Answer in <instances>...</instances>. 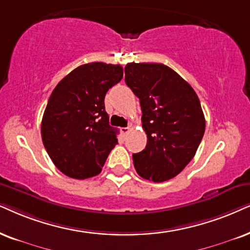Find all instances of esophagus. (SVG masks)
I'll return each mask as SVG.
<instances>
[{
    "instance_id": "obj_1",
    "label": "esophagus",
    "mask_w": 250,
    "mask_h": 250,
    "mask_svg": "<svg viewBox=\"0 0 250 250\" xmlns=\"http://www.w3.org/2000/svg\"><path fill=\"white\" fill-rule=\"evenodd\" d=\"M129 130H130V129H129V128H121V129H120V131H121V134H122L123 137H125V136L128 135Z\"/></svg>"
}]
</instances>
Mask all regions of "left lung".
<instances>
[{
  "label": "left lung",
  "mask_w": 250,
  "mask_h": 250,
  "mask_svg": "<svg viewBox=\"0 0 250 250\" xmlns=\"http://www.w3.org/2000/svg\"><path fill=\"white\" fill-rule=\"evenodd\" d=\"M125 84L140 98L146 146L132 154L136 172L153 182L173 179L194 158L205 131L200 99L162 63H128Z\"/></svg>",
  "instance_id": "1"
}]
</instances>
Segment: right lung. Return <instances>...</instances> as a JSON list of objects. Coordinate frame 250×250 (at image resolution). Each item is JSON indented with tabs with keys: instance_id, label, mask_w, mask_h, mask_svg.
Wrapping results in <instances>:
<instances>
[{
	"instance_id": "1",
	"label": "right lung",
	"mask_w": 250,
	"mask_h": 250,
	"mask_svg": "<svg viewBox=\"0 0 250 250\" xmlns=\"http://www.w3.org/2000/svg\"><path fill=\"white\" fill-rule=\"evenodd\" d=\"M122 77L120 64L87 63L65 76L50 94L41 137L52 162L69 178L99 174L118 144V131L109 125L104 100Z\"/></svg>"
}]
</instances>
